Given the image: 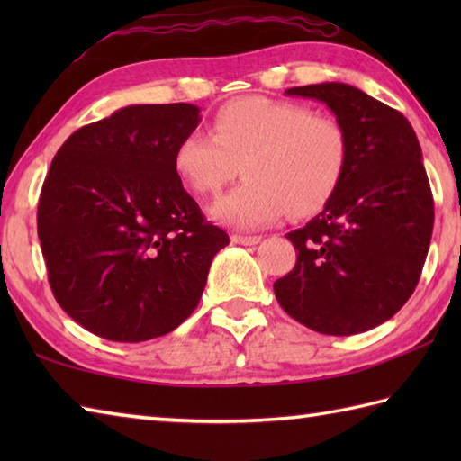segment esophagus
Returning <instances> with one entry per match:
<instances>
[{"label":"esophagus","instance_id":"34e87169","mask_svg":"<svg viewBox=\"0 0 461 461\" xmlns=\"http://www.w3.org/2000/svg\"><path fill=\"white\" fill-rule=\"evenodd\" d=\"M231 241L240 243V246H258L261 236H231Z\"/></svg>","mask_w":461,"mask_h":461}]
</instances>
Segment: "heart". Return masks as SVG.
<instances>
[{
	"instance_id": "heart-1",
	"label": "heart",
	"mask_w": 461,
	"mask_h": 461,
	"mask_svg": "<svg viewBox=\"0 0 461 461\" xmlns=\"http://www.w3.org/2000/svg\"><path fill=\"white\" fill-rule=\"evenodd\" d=\"M212 132H185L174 149V170L192 192L213 195L241 164L248 180L210 208V218L230 228L258 230L289 210L317 212L345 174V129L307 104L243 96L221 106Z\"/></svg>"
}]
</instances>
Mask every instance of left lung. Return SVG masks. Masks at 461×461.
Wrapping results in <instances>:
<instances>
[{"label":"left lung","mask_w":461,"mask_h":461,"mask_svg":"<svg viewBox=\"0 0 461 461\" xmlns=\"http://www.w3.org/2000/svg\"><path fill=\"white\" fill-rule=\"evenodd\" d=\"M325 103L347 132L345 174L315 218L287 238L299 251L273 283L283 311L348 337L394 317L412 295L434 230L422 149L402 113L345 83L287 89Z\"/></svg>","instance_id":"1"}]
</instances>
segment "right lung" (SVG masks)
Masks as SVG:
<instances>
[{
    "label": "right lung",
    "mask_w": 461,
    "mask_h": 461,
    "mask_svg": "<svg viewBox=\"0 0 461 461\" xmlns=\"http://www.w3.org/2000/svg\"><path fill=\"white\" fill-rule=\"evenodd\" d=\"M195 104H131L73 132L43 182L37 233L59 305L116 342L162 337L198 307L230 243L174 170Z\"/></svg>",
    "instance_id": "obj_1"
}]
</instances>
